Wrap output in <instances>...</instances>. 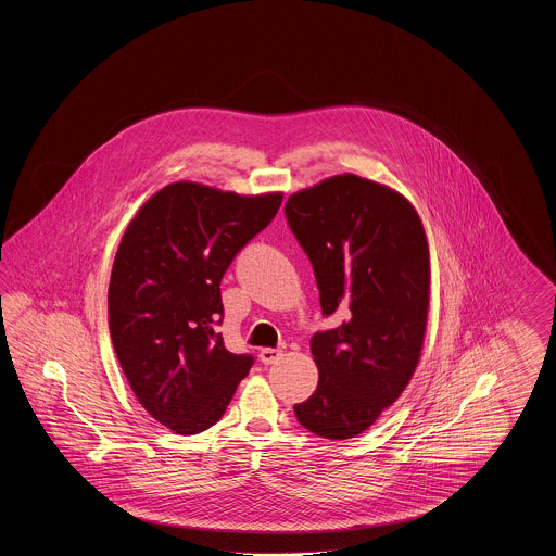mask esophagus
<instances>
[{
    "instance_id": "1",
    "label": "esophagus",
    "mask_w": 556,
    "mask_h": 556,
    "mask_svg": "<svg viewBox=\"0 0 556 556\" xmlns=\"http://www.w3.org/2000/svg\"><path fill=\"white\" fill-rule=\"evenodd\" d=\"M283 358V350H279V348H263L261 350V361L265 363V365H275V363H279Z\"/></svg>"
}]
</instances>
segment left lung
<instances>
[{
	"instance_id": "left-lung-1",
	"label": "left lung",
	"mask_w": 556,
	"mask_h": 556,
	"mask_svg": "<svg viewBox=\"0 0 556 556\" xmlns=\"http://www.w3.org/2000/svg\"><path fill=\"white\" fill-rule=\"evenodd\" d=\"M286 216L317 277L320 311L340 325L311 340L315 394L295 417L325 440L379 419L419 365L429 315V243L396 189L344 173L291 193Z\"/></svg>"
}]
</instances>
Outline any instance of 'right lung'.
I'll return each mask as SVG.
<instances>
[{
  "instance_id": "right-lung-1",
  "label": "right lung",
  "mask_w": 556,
  "mask_h": 556,
  "mask_svg": "<svg viewBox=\"0 0 556 556\" xmlns=\"http://www.w3.org/2000/svg\"><path fill=\"white\" fill-rule=\"evenodd\" d=\"M281 200V191L241 195L177 181L137 211L118 243L110 338L139 404L179 435L216 424L254 363L216 333L220 279Z\"/></svg>"
}]
</instances>
